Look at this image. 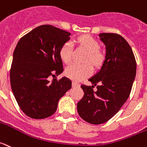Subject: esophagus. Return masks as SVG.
<instances>
[{
    "label": "esophagus",
    "mask_w": 147,
    "mask_h": 147,
    "mask_svg": "<svg viewBox=\"0 0 147 147\" xmlns=\"http://www.w3.org/2000/svg\"><path fill=\"white\" fill-rule=\"evenodd\" d=\"M72 86H74V87H78V86H80V84H79L77 82L74 81V82H72Z\"/></svg>",
    "instance_id": "obj_1"
}]
</instances>
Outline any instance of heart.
Masks as SVG:
<instances>
[{
    "instance_id": "b5f03b06",
    "label": "heart",
    "mask_w": 147,
    "mask_h": 147,
    "mask_svg": "<svg viewBox=\"0 0 147 147\" xmlns=\"http://www.w3.org/2000/svg\"><path fill=\"white\" fill-rule=\"evenodd\" d=\"M79 42L84 48L88 51L85 61L91 62L94 67L102 66L106 61V52L99 48V42L92 36L86 35L79 38ZM59 56L65 63H69L73 57V44L71 41L65 42L59 51ZM92 66L90 63L72 64L69 65L65 70L67 77L75 81H80L86 78L92 72Z\"/></svg>"
}]
</instances>
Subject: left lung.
I'll use <instances>...</instances> for the list:
<instances>
[{
    "mask_svg": "<svg viewBox=\"0 0 147 147\" xmlns=\"http://www.w3.org/2000/svg\"><path fill=\"white\" fill-rule=\"evenodd\" d=\"M106 59L97 74L89 79L92 86L82 85L84 96L77 111L91 124L107 122L118 112L129 96L136 75V61L130 45L116 33H100ZM94 86L98 90L93 91Z\"/></svg>",
    "mask_w": 147,
    "mask_h": 147,
    "instance_id": "obj_1",
    "label": "left lung"
}]
</instances>
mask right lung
<instances>
[{"mask_svg": "<svg viewBox=\"0 0 147 147\" xmlns=\"http://www.w3.org/2000/svg\"><path fill=\"white\" fill-rule=\"evenodd\" d=\"M70 36L51 25H41L21 38L16 45L10 69L11 88L20 109L31 118L53 115L59 100L71 88L67 77L54 79L64 71L59 51Z\"/></svg>", "mask_w": 147, "mask_h": 147, "instance_id": "1", "label": "right lung"}]
</instances>
